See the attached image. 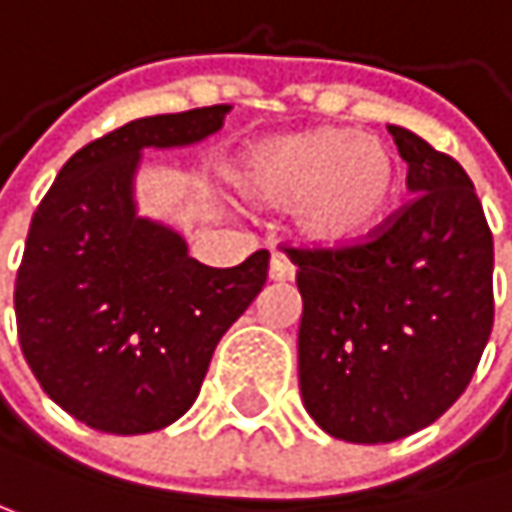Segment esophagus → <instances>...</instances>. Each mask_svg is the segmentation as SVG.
I'll return each mask as SVG.
<instances>
[{"label": "esophagus", "mask_w": 512, "mask_h": 512, "mask_svg": "<svg viewBox=\"0 0 512 512\" xmlns=\"http://www.w3.org/2000/svg\"><path fill=\"white\" fill-rule=\"evenodd\" d=\"M268 279L271 282H291L294 279V265L282 253H274L271 256V268H268Z\"/></svg>", "instance_id": "obj_1"}]
</instances>
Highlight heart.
Listing matches in <instances>:
<instances>
[{
  "mask_svg": "<svg viewBox=\"0 0 512 512\" xmlns=\"http://www.w3.org/2000/svg\"><path fill=\"white\" fill-rule=\"evenodd\" d=\"M233 186L250 203L288 206L297 238L323 253L364 247L399 201V160L376 136L309 128L268 136L233 163Z\"/></svg>",
  "mask_w": 512,
  "mask_h": 512,
  "instance_id": "b5f03b06",
  "label": "heart"
}]
</instances>
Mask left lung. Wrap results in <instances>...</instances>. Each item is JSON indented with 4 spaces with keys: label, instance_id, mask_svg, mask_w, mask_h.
<instances>
[{
    "label": "left lung",
    "instance_id": "left-lung-1",
    "mask_svg": "<svg viewBox=\"0 0 512 512\" xmlns=\"http://www.w3.org/2000/svg\"><path fill=\"white\" fill-rule=\"evenodd\" d=\"M405 203L364 247H285L297 271L303 405L347 443H393L443 417L493 332V233L469 174L390 125Z\"/></svg>",
    "mask_w": 512,
    "mask_h": 512
}]
</instances>
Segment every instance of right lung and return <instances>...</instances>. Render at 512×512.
Wrapping results in <instances>:
<instances>
[{"mask_svg": "<svg viewBox=\"0 0 512 512\" xmlns=\"http://www.w3.org/2000/svg\"><path fill=\"white\" fill-rule=\"evenodd\" d=\"M227 113L145 116L95 139L31 218L14 288L19 347L49 399L95 431L148 434L180 420L221 335L268 279V250L209 268L133 201L145 148L203 142Z\"/></svg>", "mask_w": 512, "mask_h": 512, "instance_id": "obj_1", "label": "right lung"}]
</instances>
